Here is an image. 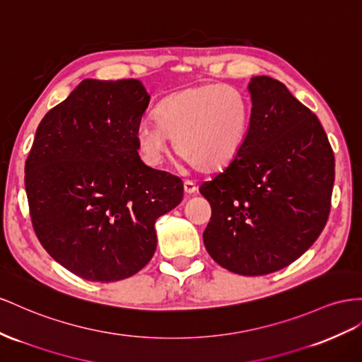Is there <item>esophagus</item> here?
I'll list each match as a JSON object with an SVG mask.
<instances>
[{"label":"esophagus","mask_w":362,"mask_h":362,"mask_svg":"<svg viewBox=\"0 0 362 362\" xmlns=\"http://www.w3.org/2000/svg\"><path fill=\"white\" fill-rule=\"evenodd\" d=\"M198 190V187H197V184H194L193 181H184V192L187 193V194H193L194 192Z\"/></svg>","instance_id":"1"}]
</instances>
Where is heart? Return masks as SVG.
<instances>
[{
    "instance_id": "obj_1",
    "label": "heart",
    "mask_w": 362,
    "mask_h": 362,
    "mask_svg": "<svg viewBox=\"0 0 362 362\" xmlns=\"http://www.w3.org/2000/svg\"><path fill=\"white\" fill-rule=\"evenodd\" d=\"M157 123H141L136 144L149 164H160L175 151L201 172L226 169L243 149L251 106L240 90L223 83H202L184 88L158 105Z\"/></svg>"
}]
</instances>
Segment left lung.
Returning a JSON list of instances; mask_svg holds the SVG:
<instances>
[{"label": "left lung", "mask_w": 362, "mask_h": 362, "mask_svg": "<svg viewBox=\"0 0 362 362\" xmlns=\"http://www.w3.org/2000/svg\"><path fill=\"white\" fill-rule=\"evenodd\" d=\"M248 91L243 149L199 187L211 205L202 239L222 268L265 276L298 259L323 231L335 157L318 117L281 82L256 76Z\"/></svg>", "instance_id": "8db88e82"}]
</instances>
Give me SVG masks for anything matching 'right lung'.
<instances>
[{
    "mask_svg": "<svg viewBox=\"0 0 362 362\" xmlns=\"http://www.w3.org/2000/svg\"><path fill=\"white\" fill-rule=\"evenodd\" d=\"M151 95L136 79H85L39 123L25 161L33 230L50 256L91 281L148 265L155 221L182 201V181L146 165L136 129Z\"/></svg>",
    "mask_w": 362,
    "mask_h": 362,
    "instance_id": "obj_1",
    "label": "right lung"
}]
</instances>
